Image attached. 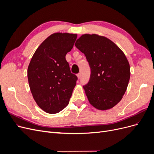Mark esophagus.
I'll return each mask as SVG.
<instances>
[{"label":"esophagus","mask_w":154,"mask_h":154,"mask_svg":"<svg viewBox=\"0 0 154 154\" xmlns=\"http://www.w3.org/2000/svg\"><path fill=\"white\" fill-rule=\"evenodd\" d=\"M77 76H78V79H80V78H81V74H80V73H78V74H77Z\"/></svg>","instance_id":"esophagus-1"}]
</instances>
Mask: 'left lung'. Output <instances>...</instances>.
Instances as JSON below:
<instances>
[{
    "instance_id": "left-lung-1",
    "label": "left lung",
    "mask_w": 154,
    "mask_h": 154,
    "mask_svg": "<svg viewBox=\"0 0 154 154\" xmlns=\"http://www.w3.org/2000/svg\"><path fill=\"white\" fill-rule=\"evenodd\" d=\"M75 46L85 55L91 68L89 81L83 85L90 103L104 110L112 108L127 90L130 69L125 54L113 42L97 35H83Z\"/></svg>"
}]
</instances>
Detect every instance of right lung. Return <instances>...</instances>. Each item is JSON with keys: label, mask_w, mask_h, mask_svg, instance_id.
I'll return each instance as SVG.
<instances>
[{"label": "right lung", "mask_w": 154, "mask_h": 154, "mask_svg": "<svg viewBox=\"0 0 154 154\" xmlns=\"http://www.w3.org/2000/svg\"><path fill=\"white\" fill-rule=\"evenodd\" d=\"M77 35L57 32L38 48L27 69L32 97L40 108L49 114L69 104L78 77L71 72L66 54L71 51Z\"/></svg>", "instance_id": "obj_1"}]
</instances>
